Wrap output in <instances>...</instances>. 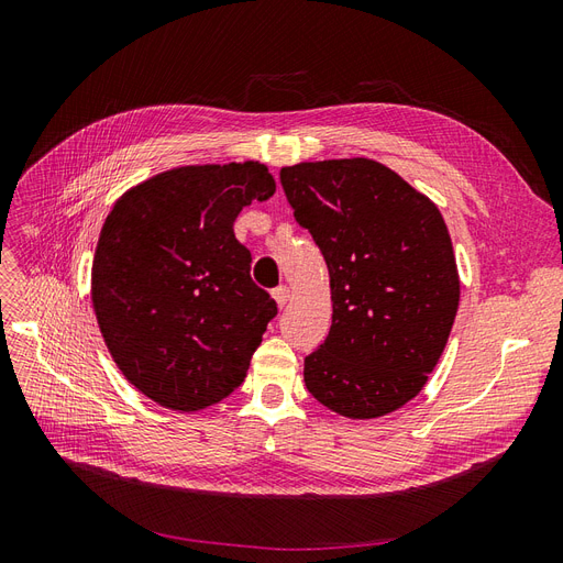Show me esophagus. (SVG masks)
I'll return each instance as SVG.
<instances>
[{
	"instance_id": "34e87169",
	"label": "esophagus",
	"mask_w": 563,
	"mask_h": 563,
	"mask_svg": "<svg viewBox=\"0 0 563 563\" xmlns=\"http://www.w3.org/2000/svg\"><path fill=\"white\" fill-rule=\"evenodd\" d=\"M272 298L277 300V305L279 308H284V305L288 302V298H291V288H288L286 284H282V286H277L275 291H272Z\"/></svg>"
}]
</instances>
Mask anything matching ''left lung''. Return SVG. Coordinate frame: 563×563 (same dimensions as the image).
I'll list each match as a JSON object with an SVG mask.
<instances>
[{
    "label": "left lung",
    "mask_w": 563,
    "mask_h": 563,
    "mask_svg": "<svg viewBox=\"0 0 563 563\" xmlns=\"http://www.w3.org/2000/svg\"><path fill=\"white\" fill-rule=\"evenodd\" d=\"M284 195L331 277L333 323L305 356V385L331 411H397L428 383L453 327L460 279L434 203L364 159L284 166Z\"/></svg>",
    "instance_id": "1"
}]
</instances>
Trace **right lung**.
Returning a JSON list of instances; mask_svg holds the SVG:
<instances>
[{
    "mask_svg": "<svg viewBox=\"0 0 563 563\" xmlns=\"http://www.w3.org/2000/svg\"><path fill=\"white\" fill-rule=\"evenodd\" d=\"M275 187L258 162L180 166L131 187L106 218L96 319L119 371L152 401L199 411L244 383L277 302L253 284L232 225Z\"/></svg>",
    "mask_w": 563,
    "mask_h": 563,
    "instance_id": "add662e5",
    "label": "right lung"
}]
</instances>
